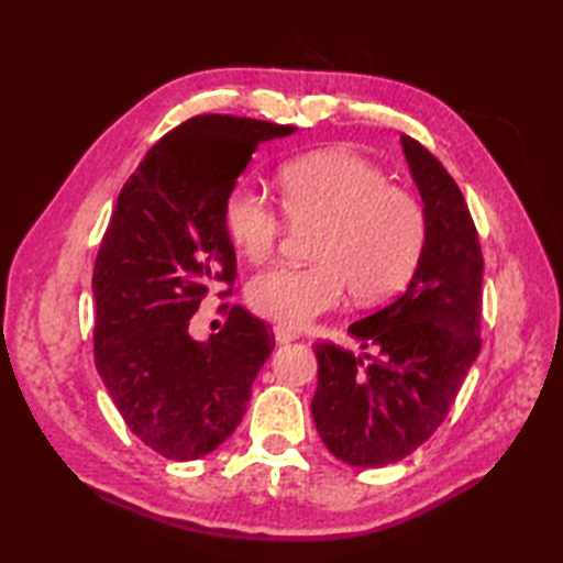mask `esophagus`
Masks as SVG:
<instances>
[{
    "label": "esophagus",
    "mask_w": 563,
    "mask_h": 563,
    "mask_svg": "<svg viewBox=\"0 0 563 563\" xmlns=\"http://www.w3.org/2000/svg\"><path fill=\"white\" fill-rule=\"evenodd\" d=\"M273 333H275V341H278V343H290V341L297 339V333L292 329H285V327H275Z\"/></svg>",
    "instance_id": "obj_1"
}]
</instances>
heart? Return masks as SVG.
Listing matches in <instances>:
<instances>
[{"label": "heart", "mask_w": 563, "mask_h": 563, "mask_svg": "<svg viewBox=\"0 0 563 563\" xmlns=\"http://www.w3.org/2000/svg\"><path fill=\"white\" fill-rule=\"evenodd\" d=\"M280 208L290 224H319L314 266H268L246 285V302L280 327H305L336 309L345 292L379 302L411 280L423 256L428 222L409 190L361 154L319 150L278 172ZM222 224L239 254L261 261L280 242V210L256 188L234 186L224 198Z\"/></svg>", "instance_id": "b5f03b06"}]
</instances>
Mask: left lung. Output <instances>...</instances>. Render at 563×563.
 <instances>
[{
    "mask_svg": "<svg viewBox=\"0 0 563 563\" xmlns=\"http://www.w3.org/2000/svg\"><path fill=\"white\" fill-rule=\"evenodd\" d=\"M401 147L423 200V256L397 300L349 329L375 355L314 345V426L353 466H385L421 448L445 421L482 349L484 258L470 208L421 142L404 135Z\"/></svg>",
    "mask_w": 563,
    "mask_h": 563,
    "instance_id": "1",
    "label": "left lung"
}]
</instances>
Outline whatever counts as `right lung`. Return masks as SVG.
Returning <instances> with one entry per match:
<instances>
[{"label": "right lung", "instance_id": "add662e5", "mask_svg": "<svg viewBox=\"0 0 563 563\" xmlns=\"http://www.w3.org/2000/svg\"><path fill=\"white\" fill-rule=\"evenodd\" d=\"M290 133L254 118H188L145 154L106 227L91 278L93 363L128 428L166 460H198L234 433L275 345L273 329L236 305L208 341L188 327L208 290L236 278L227 194L261 142Z\"/></svg>", "mask_w": 563, "mask_h": 563}]
</instances>
